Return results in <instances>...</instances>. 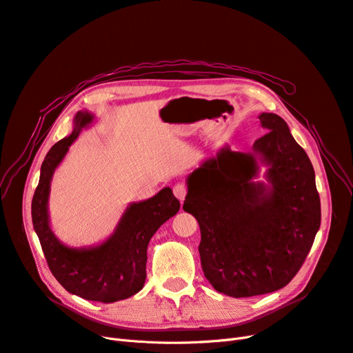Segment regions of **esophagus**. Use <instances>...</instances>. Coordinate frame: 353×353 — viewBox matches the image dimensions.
<instances>
[{
	"label": "esophagus",
	"mask_w": 353,
	"mask_h": 353,
	"mask_svg": "<svg viewBox=\"0 0 353 353\" xmlns=\"http://www.w3.org/2000/svg\"><path fill=\"white\" fill-rule=\"evenodd\" d=\"M172 191L175 194L176 199L182 203L185 200V195H187V185L184 182H176V184L172 187Z\"/></svg>",
	"instance_id": "obj_1"
}]
</instances>
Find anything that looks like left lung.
I'll list each match as a JSON object with an SVG mask.
<instances>
[{
    "instance_id": "8db88e82",
    "label": "left lung",
    "mask_w": 353,
    "mask_h": 353,
    "mask_svg": "<svg viewBox=\"0 0 353 353\" xmlns=\"http://www.w3.org/2000/svg\"><path fill=\"white\" fill-rule=\"evenodd\" d=\"M258 119L268 133L250 152L225 145L194 169L182 205L200 224L205 278L234 299L285 287L300 271L321 221L305 150L284 119L274 112H261Z\"/></svg>"
}]
</instances>
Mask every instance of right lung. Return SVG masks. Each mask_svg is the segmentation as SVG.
I'll list each match as a JSON object with an SVG mask.
<instances>
[{"instance_id": "1", "label": "right lung", "mask_w": 353, "mask_h": 353, "mask_svg": "<svg viewBox=\"0 0 353 353\" xmlns=\"http://www.w3.org/2000/svg\"><path fill=\"white\" fill-rule=\"evenodd\" d=\"M94 121L92 112L78 111L72 133L48 152L33 195L32 220L50 271L68 292L91 301L116 303L143 288L149 241L166 220L178 213L179 201L172 190L165 187L152 199L125 207L116 229L103 242L81 248L61 242L52 230L49 216L52 178L70 145Z\"/></svg>"}]
</instances>
